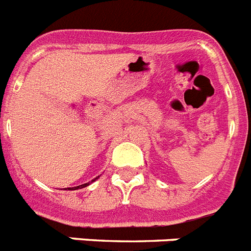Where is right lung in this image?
<instances>
[{
	"instance_id": "1",
	"label": "right lung",
	"mask_w": 251,
	"mask_h": 251,
	"mask_svg": "<svg viewBox=\"0 0 251 251\" xmlns=\"http://www.w3.org/2000/svg\"><path fill=\"white\" fill-rule=\"evenodd\" d=\"M98 178H99V176H98V177H95L94 179H92V181H90V182H88V183H84V185H80V186H76V187H69V188H65V190H72V191H73V190H79V188L86 187V186H89L90 183H92V182H94L95 179H98Z\"/></svg>"
}]
</instances>
